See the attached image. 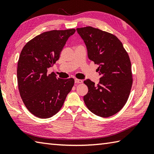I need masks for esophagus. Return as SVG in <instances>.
Here are the masks:
<instances>
[{
    "mask_svg": "<svg viewBox=\"0 0 154 154\" xmlns=\"http://www.w3.org/2000/svg\"><path fill=\"white\" fill-rule=\"evenodd\" d=\"M75 83H83V80L78 79H75Z\"/></svg>",
    "mask_w": 154,
    "mask_h": 154,
    "instance_id": "esophagus-1",
    "label": "esophagus"
}]
</instances>
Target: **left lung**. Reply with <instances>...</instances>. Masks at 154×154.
Wrapping results in <instances>:
<instances>
[{
	"label": "left lung",
	"instance_id": "left-lung-1",
	"mask_svg": "<svg viewBox=\"0 0 154 154\" xmlns=\"http://www.w3.org/2000/svg\"><path fill=\"white\" fill-rule=\"evenodd\" d=\"M87 48L88 57L99 65V83L84 81L88 93L83 97L91 112L106 118L125 105L132 85L131 61L122 42L116 35L91 26L76 29Z\"/></svg>",
	"mask_w": 154,
	"mask_h": 154
}]
</instances>
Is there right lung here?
Segmentation results:
<instances>
[{"label": "right lung", "mask_w": 154, "mask_h": 154, "mask_svg": "<svg viewBox=\"0 0 154 154\" xmlns=\"http://www.w3.org/2000/svg\"><path fill=\"white\" fill-rule=\"evenodd\" d=\"M75 29L45 32L27 42L17 67L19 93L30 112L40 119L57 114L74 85L73 78L62 79L48 69L53 66Z\"/></svg>", "instance_id": "obj_1"}]
</instances>
